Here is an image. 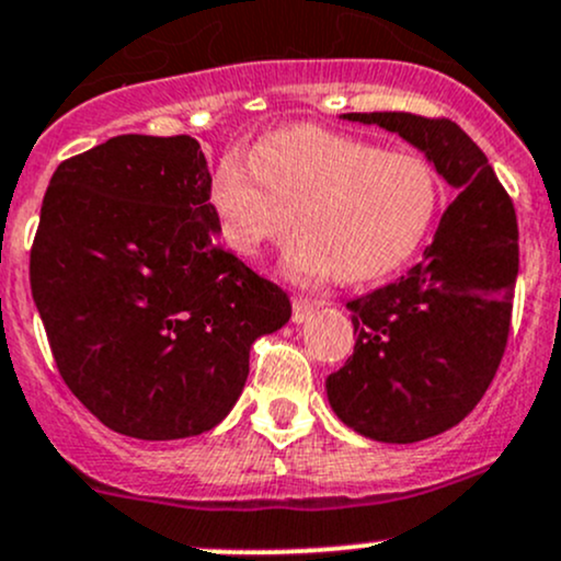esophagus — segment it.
I'll list each match as a JSON object with an SVG mask.
<instances>
[{
  "label": "esophagus",
  "instance_id": "obj_1",
  "mask_svg": "<svg viewBox=\"0 0 561 561\" xmlns=\"http://www.w3.org/2000/svg\"><path fill=\"white\" fill-rule=\"evenodd\" d=\"M320 307V301H312V299H305V297H297L294 299V310H291V320L294 323H307V320L312 318L314 310Z\"/></svg>",
  "mask_w": 561,
  "mask_h": 561
}]
</instances>
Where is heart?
<instances>
[{
	"instance_id": "b5f03b06",
	"label": "heart",
	"mask_w": 561,
	"mask_h": 561,
	"mask_svg": "<svg viewBox=\"0 0 561 561\" xmlns=\"http://www.w3.org/2000/svg\"><path fill=\"white\" fill-rule=\"evenodd\" d=\"M437 204V174L421 156L310 127L264 137L251 163L228 156L209 187L232 254L254 260L297 225L283 251V273L297 283L392 273L416 254Z\"/></svg>"
}]
</instances>
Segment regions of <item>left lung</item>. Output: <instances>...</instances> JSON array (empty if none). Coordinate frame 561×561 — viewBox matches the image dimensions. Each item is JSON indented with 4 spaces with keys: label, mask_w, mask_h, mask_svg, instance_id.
Listing matches in <instances>:
<instances>
[{
    "label": "left lung",
    "mask_w": 561,
    "mask_h": 561,
    "mask_svg": "<svg viewBox=\"0 0 561 561\" xmlns=\"http://www.w3.org/2000/svg\"><path fill=\"white\" fill-rule=\"evenodd\" d=\"M342 118L400 135L458 193L419 264L347 301L355 352L325 379L350 430L376 443H419L467 419L499 370L519 273L517 214L488 156L448 118Z\"/></svg>",
    "instance_id": "left-lung-1"
}]
</instances>
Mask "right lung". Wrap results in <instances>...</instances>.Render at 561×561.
Listing matches in <instances>:
<instances>
[{"instance_id":"1","label":"right lung","mask_w":561,"mask_h":561,"mask_svg":"<svg viewBox=\"0 0 561 561\" xmlns=\"http://www.w3.org/2000/svg\"><path fill=\"white\" fill-rule=\"evenodd\" d=\"M211 174L187 135H118L55 169L31 294L62 381L135 439L209 432L232 411L251 344L288 297L217 243Z\"/></svg>"}]
</instances>
